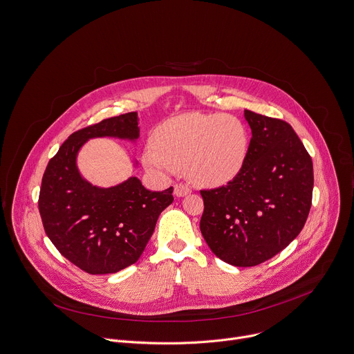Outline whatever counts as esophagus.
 I'll list each match as a JSON object with an SVG mask.
<instances>
[{
    "mask_svg": "<svg viewBox=\"0 0 354 354\" xmlns=\"http://www.w3.org/2000/svg\"><path fill=\"white\" fill-rule=\"evenodd\" d=\"M191 192V188L187 185V184H183V183H177L174 185V194L176 197H185L187 194Z\"/></svg>",
    "mask_w": 354,
    "mask_h": 354,
    "instance_id": "esophagus-1",
    "label": "esophagus"
}]
</instances>
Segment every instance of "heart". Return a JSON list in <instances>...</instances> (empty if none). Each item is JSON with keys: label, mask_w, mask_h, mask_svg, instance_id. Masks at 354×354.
<instances>
[{"label": "heart", "mask_w": 354, "mask_h": 354, "mask_svg": "<svg viewBox=\"0 0 354 354\" xmlns=\"http://www.w3.org/2000/svg\"><path fill=\"white\" fill-rule=\"evenodd\" d=\"M249 149L245 124L232 115L183 113L156 129L145 166L159 176L184 167L197 184L218 185L242 170Z\"/></svg>", "instance_id": "heart-1"}]
</instances>
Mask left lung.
<instances>
[{"mask_svg": "<svg viewBox=\"0 0 354 354\" xmlns=\"http://www.w3.org/2000/svg\"><path fill=\"white\" fill-rule=\"evenodd\" d=\"M245 120L252 139L242 170L226 185L201 191L203 236L236 267L257 266L298 236L313 189L312 159L292 127L249 109Z\"/></svg>", "mask_w": 354, "mask_h": 354, "instance_id": "left-lung-1", "label": "left lung"}]
</instances>
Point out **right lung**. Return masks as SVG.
I'll return each instance as SVG.
<instances>
[{"instance_id": "right-lung-1", "label": "right lung", "mask_w": 354, "mask_h": 354, "mask_svg": "<svg viewBox=\"0 0 354 354\" xmlns=\"http://www.w3.org/2000/svg\"><path fill=\"white\" fill-rule=\"evenodd\" d=\"M138 112L108 118L68 136L52 157L39 192V212L56 249L88 274H111L136 263L173 187L146 189L138 177L101 188L78 171L77 154L94 138H139ZM138 165V163H136Z\"/></svg>"}]
</instances>
